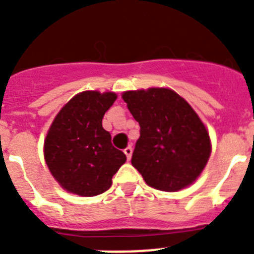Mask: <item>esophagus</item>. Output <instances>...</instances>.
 Masks as SVG:
<instances>
[{
	"label": "esophagus",
	"mask_w": 254,
	"mask_h": 254,
	"mask_svg": "<svg viewBox=\"0 0 254 254\" xmlns=\"http://www.w3.org/2000/svg\"><path fill=\"white\" fill-rule=\"evenodd\" d=\"M125 154L127 156V160H131V156H132V147L128 146L125 149Z\"/></svg>",
	"instance_id": "34e87169"
}]
</instances>
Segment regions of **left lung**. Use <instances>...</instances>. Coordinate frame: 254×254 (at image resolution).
I'll return each instance as SVG.
<instances>
[{
  "instance_id": "obj_1",
  "label": "left lung",
  "mask_w": 254,
  "mask_h": 254,
  "mask_svg": "<svg viewBox=\"0 0 254 254\" xmlns=\"http://www.w3.org/2000/svg\"><path fill=\"white\" fill-rule=\"evenodd\" d=\"M140 125L132 165L156 190H179L196 181L211 152L210 136L196 112L164 87L122 95Z\"/></svg>"
}]
</instances>
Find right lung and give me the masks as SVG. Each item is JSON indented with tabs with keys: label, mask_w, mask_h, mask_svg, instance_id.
Here are the masks:
<instances>
[{
	"label": "right lung",
	"mask_w": 254,
	"mask_h": 254,
	"mask_svg": "<svg viewBox=\"0 0 254 254\" xmlns=\"http://www.w3.org/2000/svg\"><path fill=\"white\" fill-rule=\"evenodd\" d=\"M114 93L84 91L60 111L44 141V156L52 176L66 190L91 197L109 190L126 155L112 145L102 126Z\"/></svg>",
	"instance_id": "1"
}]
</instances>
